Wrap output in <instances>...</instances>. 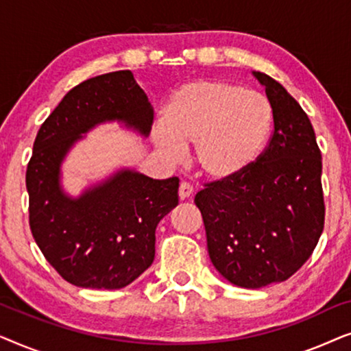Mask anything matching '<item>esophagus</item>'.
Here are the masks:
<instances>
[{
  "instance_id": "esophagus-1",
  "label": "esophagus",
  "mask_w": 351,
  "mask_h": 351,
  "mask_svg": "<svg viewBox=\"0 0 351 351\" xmlns=\"http://www.w3.org/2000/svg\"><path fill=\"white\" fill-rule=\"evenodd\" d=\"M191 195H193V186H191L190 184H186V182H182L179 186V198L186 199V198H190Z\"/></svg>"
}]
</instances>
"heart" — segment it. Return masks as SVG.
I'll return each instance as SVG.
<instances>
[{"mask_svg":"<svg viewBox=\"0 0 351 351\" xmlns=\"http://www.w3.org/2000/svg\"><path fill=\"white\" fill-rule=\"evenodd\" d=\"M275 112L265 95L225 80H195L177 88L161 112L155 145L176 160L193 143L196 169L223 182L246 172L271 136Z\"/></svg>","mask_w":351,"mask_h":351,"instance_id":"obj_1","label":"heart"}]
</instances>
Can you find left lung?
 <instances>
[{
  "label": "left lung",
  "instance_id": "1",
  "mask_svg": "<svg viewBox=\"0 0 351 351\" xmlns=\"http://www.w3.org/2000/svg\"><path fill=\"white\" fill-rule=\"evenodd\" d=\"M252 73L275 112L270 142L246 172L206 184L195 196L210 262L225 280L246 289L291 278L324 228L323 162L313 126L278 81Z\"/></svg>",
  "mask_w": 351,
  "mask_h": 351
}]
</instances>
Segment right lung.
<instances>
[{
	"label": "right lung",
	"instance_id": "add662e5",
	"mask_svg": "<svg viewBox=\"0 0 351 351\" xmlns=\"http://www.w3.org/2000/svg\"><path fill=\"white\" fill-rule=\"evenodd\" d=\"M112 121L143 137L150 134L153 108L129 70L69 90L41 124L27 166L38 247L65 281L90 289H121L137 280L155 258L158 223L179 204L177 177L156 180L126 167L76 198L65 193V156L86 132Z\"/></svg>",
	"mask_w": 351,
	"mask_h": 351
}]
</instances>
